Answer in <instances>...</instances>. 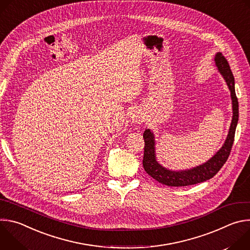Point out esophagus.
Masks as SVG:
<instances>
[{
    "mask_svg": "<svg viewBox=\"0 0 250 250\" xmlns=\"http://www.w3.org/2000/svg\"><path fill=\"white\" fill-rule=\"evenodd\" d=\"M132 121L136 122V123H140L142 122V117L139 113H135L134 115H132Z\"/></svg>",
    "mask_w": 250,
    "mask_h": 250,
    "instance_id": "1",
    "label": "esophagus"
}]
</instances>
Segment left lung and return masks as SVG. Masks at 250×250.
Instances as JSON below:
<instances>
[{"instance_id":"1","label":"left lung","mask_w":250,"mask_h":250,"mask_svg":"<svg viewBox=\"0 0 250 250\" xmlns=\"http://www.w3.org/2000/svg\"><path fill=\"white\" fill-rule=\"evenodd\" d=\"M215 62L220 73L227 82L232 102V120L227 139L221 149L206 163L188 170L172 171L160 165L156 160L154 134L150 129H146L144 133L146 146L142 164L146 173L163 185L169 187H183L207 181L221 170L229 156L238 122V102L234 89V77L228 60L221 52H218L215 56Z\"/></svg>"}]
</instances>
